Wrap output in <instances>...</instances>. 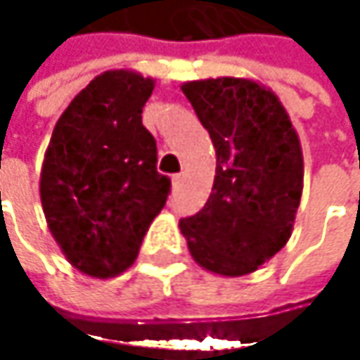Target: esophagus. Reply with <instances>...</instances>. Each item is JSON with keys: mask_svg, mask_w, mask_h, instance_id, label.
<instances>
[{"mask_svg": "<svg viewBox=\"0 0 360 360\" xmlns=\"http://www.w3.org/2000/svg\"><path fill=\"white\" fill-rule=\"evenodd\" d=\"M181 181H183V175H175V177H173V189H179Z\"/></svg>", "mask_w": 360, "mask_h": 360, "instance_id": "34e87169", "label": "esophagus"}]
</instances>
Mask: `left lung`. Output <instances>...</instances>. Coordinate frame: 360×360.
Here are the masks:
<instances>
[{"instance_id": "obj_1", "label": "left lung", "mask_w": 360, "mask_h": 360, "mask_svg": "<svg viewBox=\"0 0 360 360\" xmlns=\"http://www.w3.org/2000/svg\"><path fill=\"white\" fill-rule=\"evenodd\" d=\"M181 91L217 150L212 191L198 214L181 219V233L202 269L223 277L254 273L294 229L304 179L298 133L258 81H187Z\"/></svg>"}]
</instances>
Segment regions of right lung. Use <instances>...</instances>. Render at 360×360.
<instances>
[{
	"label": "right lung",
	"mask_w": 360,
	"mask_h": 360,
	"mask_svg": "<svg viewBox=\"0 0 360 360\" xmlns=\"http://www.w3.org/2000/svg\"><path fill=\"white\" fill-rule=\"evenodd\" d=\"M154 79L106 70L58 118L41 167V206L68 262L98 279L127 271L165 208L171 179L141 124Z\"/></svg>",
	"instance_id": "obj_1"
}]
</instances>
